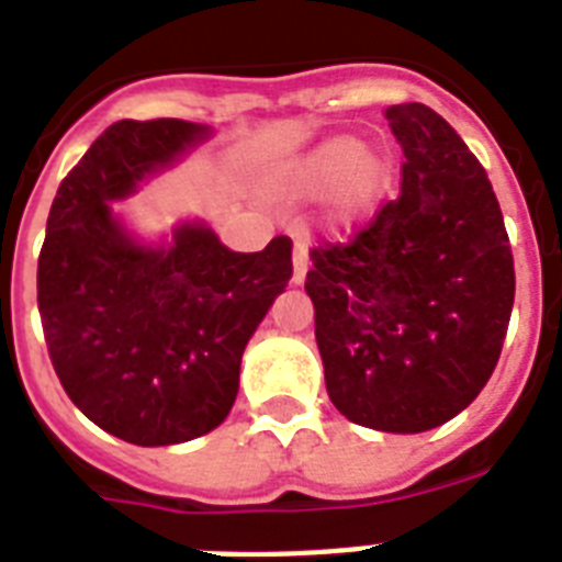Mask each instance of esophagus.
Listing matches in <instances>:
<instances>
[{"instance_id":"1","label":"esophagus","mask_w":562,"mask_h":562,"mask_svg":"<svg viewBox=\"0 0 562 562\" xmlns=\"http://www.w3.org/2000/svg\"><path fill=\"white\" fill-rule=\"evenodd\" d=\"M305 271H308V245H305V241H296L294 245V277H291V282H294V285H300V282L305 280Z\"/></svg>"}]
</instances>
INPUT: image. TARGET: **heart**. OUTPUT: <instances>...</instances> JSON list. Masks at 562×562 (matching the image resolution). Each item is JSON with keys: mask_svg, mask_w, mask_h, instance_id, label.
Instances as JSON below:
<instances>
[{"mask_svg": "<svg viewBox=\"0 0 562 562\" xmlns=\"http://www.w3.org/2000/svg\"><path fill=\"white\" fill-rule=\"evenodd\" d=\"M390 178L386 155L363 149L349 135H335L282 161L271 176V190L289 202H321L331 195V222L352 225L381 204Z\"/></svg>", "mask_w": 562, "mask_h": 562, "instance_id": "heart-1", "label": "heart"}]
</instances>
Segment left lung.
<instances>
[{
    "mask_svg": "<svg viewBox=\"0 0 562 562\" xmlns=\"http://www.w3.org/2000/svg\"><path fill=\"white\" fill-rule=\"evenodd\" d=\"M404 149L401 195L349 245L312 250L305 291L328 398L355 424L424 432L494 372L514 257L487 172L424 103L384 112Z\"/></svg>",
    "mask_w": 562,
    "mask_h": 562,
    "instance_id": "obj_1",
    "label": "left lung"
}]
</instances>
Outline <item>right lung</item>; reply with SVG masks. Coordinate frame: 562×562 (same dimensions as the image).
<instances>
[{
	"label": "right lung",
	"instance_id": "right-lung-1",
	"mask_svg": "<svg viewBox=\"0 0 562 562\" xmlns=\"http://www.w3.org/2000/svg\"><path fill=\"white\" fill-rule=\"evenodd\" d=\"M213 135L204 123L117 121L54 195L36 305L59 384L117 439L181 445L216 430L241 352L291 280V239L236 254L204 218L144 241L112 204Z\"/></svg>",
	"mask_w": 562,
	"mask_h": 562
}]
</instances>
